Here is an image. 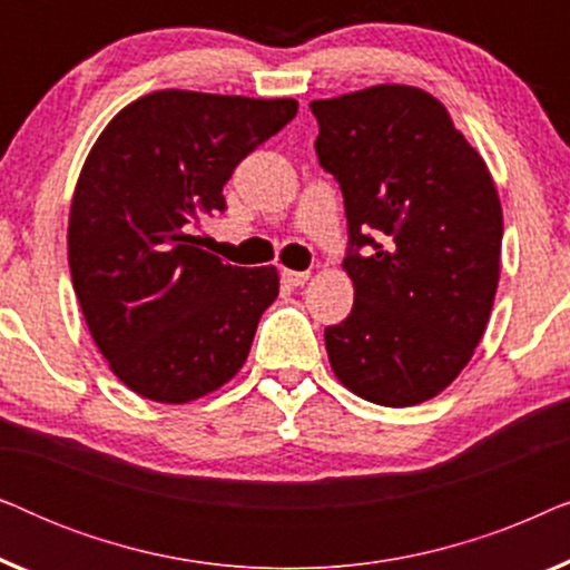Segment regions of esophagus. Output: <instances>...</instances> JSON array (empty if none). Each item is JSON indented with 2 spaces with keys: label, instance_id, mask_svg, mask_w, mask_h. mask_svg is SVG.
Returning a JSON list of instances; mask_svg holds the SVG:
<instances>
[{
  "label": "esophagus",
  "instance_id": "34e87169",
  "mask_svg": "<svg viewBox=\"0 0 570 570\" xmlns=\"http://www.w3.org/2000/svg\"><path fill=\"white\" fill-rule=\"evenodd\" d=\"M308 272H295V269H283V279L287 285L298 287V285H306L308 283Z\"/></svg>",
  "mask_w": 570,
  "mask_h": 570
}]
</instances>
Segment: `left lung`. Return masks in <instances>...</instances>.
Here are the masks:
<instances>
[{
    "mask_svg": "<svg viewBox=\"0 0 570 570\" xmlns=\"http://www.w3.org/2000/svg\"><path fill=\"white\" fill-rule=\"evenodd\" d=\"M311 111L318 163L345 197L342 267L355 287L350 316L324 330L332 371L373 404H420L462 373L493 311L503 238L493 176L441 100L412 85H373Z\"/></svg>",
    "mask_w": 570,
    "mask_h": 570,
    "instance_id": "1",
    "label": "left lung"
}]
</instances>
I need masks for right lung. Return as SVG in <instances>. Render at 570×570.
<instances>
[{
  "label": "right lung",
  "mask_w": 570,
  "mask_h": 570,
  "mask_svg": "<svg viewBox=\"0 0 570 570\" xmlns=\"http://www.w3.org/2000/svg\"><path fill=\"white\" fill-rule=\"evenodd\" d=\"M295 114L293 98L158 90L92 145L69 209V272L100 355L145 400H199L246 363L277 269L225 264L194 228L223 213L238 163Z\"/></svg>",
  "instance_id": "add662e5"
}]
</instances>
